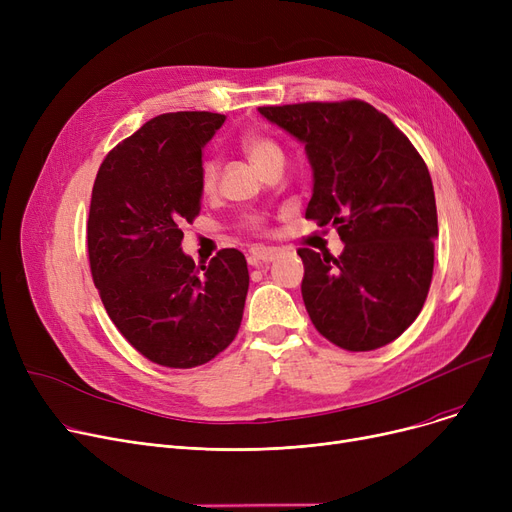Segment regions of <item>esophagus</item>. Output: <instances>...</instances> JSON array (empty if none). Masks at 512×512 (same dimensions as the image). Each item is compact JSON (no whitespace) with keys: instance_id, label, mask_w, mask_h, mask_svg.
<instances>
[{"instance_id":"34e87169","label":"esophagus","mask_w":512,"mask_h":512,"mask_svg":"<svg viewBox=\"0 0 512 512\" xmlns=\"http://www.w3.org/2000/svg\"><path fill=\"white\" fill-rule=\"evenodd\" d=\"M278 257L276 249H265V247H255L249 251V265L257 267L263 263H272Z\"/></svg>"}]
</instances>
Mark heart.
Returning a JSON list of instances; mask_svg holds the SVG:
<instances>
[{
	"instance_id": "b5f03b06",
	"label": "heart",
	"mask_w": 512,
	"mask_h": 512,
	"mask_svg": "<svg viewBox=\"0 0 512 512\" xmlns=\"http://www.w3.org/2000/svg\"><path fill=\"white\" fill-rule=\"evenodd\" d=\"M240 147L245 151V155L251 159V164L263 174L267 168L278 166L284 161L282 147L270 137V134L259 132V130H247L240 137ZM220 178V164L215 159H205L201 164V188L203 193H213L215 186H218ZM242 228L261 232L263 230V218L261 215H247L240 222Z\"/></svg>"
}]
</instances>
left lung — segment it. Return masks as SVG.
Listing matches in <instances>:
<instances>
[{"instance_id": "left-lung-1", "label": "left lung", "mask_w": 512, "mask_h": 512, "mask_svg": "<svg viewBox=\"0 0 512 512\" xmlns=\"http://www.w3.org/2000/svg\"><path fill=\"white\" fill-rule=\"evenodd\" d=\"M259 114L305 143V218L334 226L344 242L340 257L297 251L313 326L351 353L390 344L421 313L434 276L438 213L423 157L361 99L263 105Z\"/></svg>"}]
</instances>
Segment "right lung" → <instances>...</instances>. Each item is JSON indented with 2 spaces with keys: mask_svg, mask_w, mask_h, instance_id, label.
I'll return each instance as SVG.
<instances>
[{
  "mask_svg": "<svg viewBox=\"0 0 512 512\" xmlns=\"http://www.w3.org/2000/svg\"><path fill=\"white\" fill-rule=\"evenodd\" d=\"M224 120L161 114L105 155L93 184L87 249L101 303L130 346L172 369L228 348L249 290L238 249L201 267L180 249V226L201 211L203 145Z\"/></svg>",
  "mask_w": 512,
  "mask_h": 512,
  "instance_id": "1",
  "label": "right lung"
}]
</instances>
